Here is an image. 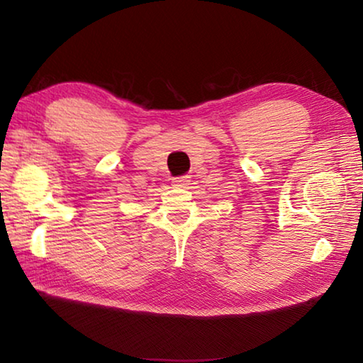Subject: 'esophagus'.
Here are the masks:
<instances>
[{"label": "esophagus", "mask_w": 363, "mask_h": 363, "mask_svg": "<svg viewBox=\"0 0 363 363\" xmlns=\"http://www.w3.org/2000/svg\"><path fill=\"white\" fill-rule=\"evenodd\" d=\"M189 182H190V177H189V176L173 177V186H174V187H184V186H187Z\"/></svg>", "instance_id": "1"}]
</instances>
